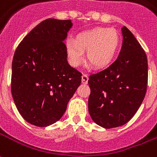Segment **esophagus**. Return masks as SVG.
Segmentation results:
<instances>
[{
  "label": "esophagus",
  "mask_w": 157,
  "mask_h": 157,
  "mask_svg": "<svg viewBox=\"0 0 157 157\" xmlns=\"http://www.w3.org/2000/svg\"><path fill=\"white\" fill-rule=\"evenodd\" d=\"M82 83L83 84H86L88 82V75L86 74H83L82 76Z\"/></svg>",
  "instance_id": "obj_1"
}]
</instances>
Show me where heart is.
<instances>
[{"label":"heart","mask_w":157,"mask_h":157,"mask_svg":"<svg viewBox=\"0 0 157 157\" xmlns=\"http://www.w3.org/2000/svg\"><path fill=\"white\" fill-rule=\"evenodd\" d=\"M120 44V36L113 29H91L79 34L76 39H68L66 42L70 63L78 67L84 61L87 51L88 62L95 68H102L111 63Z\"/></svg>","instance_id":"1"}]
</instances>
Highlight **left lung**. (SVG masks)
<instances>
[{
    "label": "left lung",
    "mask_w": 157,
    "mask_h": 157,
    "mask_svg": "<svg viewBox=\"0 0 157 157\" xmlns=\"http://www.w3.org/2000/svg\"><path fill=\"white\" fill-rule=\"evenodd\" d=\"M120 55L105 69L89 75L88 110L93 121L104 128L125 125L143 101L148 82L147 57L126 26Z\"/></svg>",
    "instance_id": "obj_1"
}]
</instances>
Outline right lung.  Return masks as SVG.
Instances as JSON below:
<instances>
[{
    "instance_id": "obj_1",
    "label": "right lung",
    "mask_w": 157,
    "mask_h": 157,
    "mask_svg": "<svg viewBox=\"0 0 157 157\" xmlns=\"http://www.w3.org/2000/svg\"><path fill=\"white\" fill-rule=\"evenodd\" d=\"M71 25V20H45L15 52L10 90L19 113L31 125L45 127L60 120L82 83V73L67 62L64 40Z\"/></svg>"
}]
</instances>
